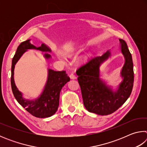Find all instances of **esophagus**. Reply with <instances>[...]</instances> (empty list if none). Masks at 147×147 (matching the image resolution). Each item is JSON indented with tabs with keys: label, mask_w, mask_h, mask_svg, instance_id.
<instances>
[{
	"label": "esophagus",
	"mask_w": 147,
	"mask_h": 147,
	"mask_svg": "<svg viewBox=\"0 0 147 147\" xmlns=\"http://www.w3.org/2000/svg\"><path fill=\"white\" fill-rule=\"evenodd\" d=\"M70 78H71V79L74 80V79L76 78V75H75V74H74V73H71V74H70Z\"/></svg>",
	"instance_id": "34e87169"
}]
</instances>
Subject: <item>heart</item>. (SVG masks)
Instances as JSON below:
<instances>
[{
  "mask_svg": "<svg viewBox=\"0 0 147 147\" xmlns=\"http://www.w3.org/2000/svg\"><path fill=\"white\" fill-rule=\"evenodd\" d=\"M66 53H68V54H69V53H71V52H70V51H67V52H66ZM58 56H59V57H61V54H58Z\"/></svg>",
  "mask_w": 147,
  "mask_h": 147,
  "instance_id": "1",
  "label": "heart"
}]
</instances>
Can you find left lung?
<instances>
[{"label":"left lung","mask_w":147,"mask_h":147,"mask_svg":"<svg viewBox=\"0 0 147 147\" xmlns=\"http://www.w3.org/2000/svg\"><path fill=\"white\" fill-rule=\"evenodd\" d=\"M125 63L121 71L123 78L118 89L113 91L101 80L99 67L110 56L109 51L101 56L92 57L76 70L84 105L89 112L107 115L115 112L130 96L134 85L132 58L126 42L119 39Z\"/></svg>","instance_id":"8db88e82"}]
</instances>
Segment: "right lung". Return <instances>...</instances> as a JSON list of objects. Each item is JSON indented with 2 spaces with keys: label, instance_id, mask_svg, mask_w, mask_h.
Here are the masks:
<instances>
[{
  "label": "right lung",
  "instance_id": "1",
  "mask_svg": "<svg viewBox=\"0 0 147 147\" xmlns=\"http://www.w3.org/2000/svg\"><path fill=\"white\" fill-rule=\"evenodd\" d=\"M28 49H37L43 52H51L48 47L41 44V47H36L30 43V39L22 42L17 47V51L12 59L11 86L15 98L23 108L36 117L45 118L53 115L58 110L59 106V93L61 88L67 82L70 80L66 71H55L49 69L48 79L45 86L43 93L34 100H28L23 97V94L17 88L14 82L15 65L18 61L21 56ZM46 59L51 58L49 54H45Z\"/></svg>",
  "mask_w": 147,
  "mask_h": 147
}]
</instances>
